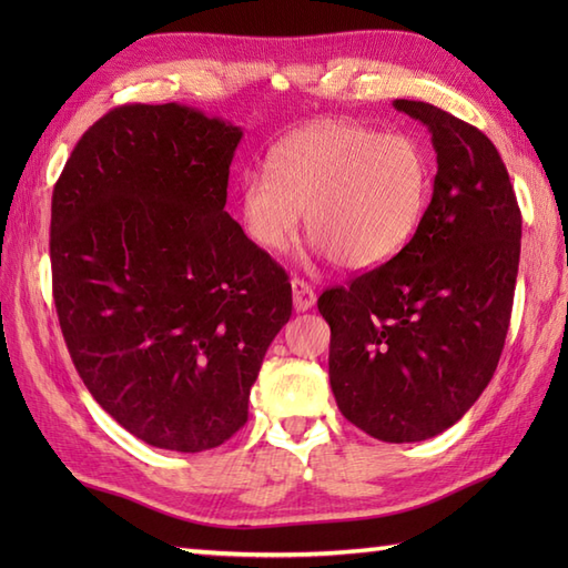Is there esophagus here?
I'll return each instance as SVG.
<instances>
[{"label":"esophagus","mask_w":568,"mask_h":568,"mask_svg":"<svg viewBox=\"0 0 568 568\" xmlns=\"http://www.w3.org/2000/svg\"><path fill=\"white\" fill-rule=\"evenodd\" d=\"M291 285H293V305H295L297 312H307V310L315 307L317 295H315V291H312V287L305 281H300V277H293Z\"/></svg>","instance_id":"esophagus-1"}]
</instances>
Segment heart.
Returning <instances> with one entry per match:
<instances>
[{"label": "heart", "instance_id": "b5f03b06", "mask_svg": "<svg viewBox=\"0 0 568 568\" xmlns=\"http://www.w3.org/2000/svg\"><path fill=\"white\" fill-rule=\"evenodd\" d=\"M432 195L427 146L413 134L322 119L283 136L268 171L241 178L239 212L253 244L281 253L305 229L315 251L346 271H371L400 253Z\"/></svg>", "mask_w": 568, "mask_h": 568}]
</instances>
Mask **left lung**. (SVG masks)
Instances as JSON below:
<instances>
[{
	"label": "left lung",
	"instance_id": "1",
	"mask_svg": "<svg viewBox=\"0 0 568 568\" xmlns=\"http://www.w3.org/2000/svg\"><path fill=\"white\" fill-rule=\"evenodd\" d=\"M437 153L432 202L388 263L332 287L329 383L342 415L390 444L437 437L486 390L503 354L523 216L490 139L439 106L395 100Z\"/></svg>",
	"mask_w": 568,
	"mask_h": 568
}]
</instances>
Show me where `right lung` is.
I'll use <instances>...</instances> for the list:
<instances>
[{"label": "right lung", "instance_id": "right-lung-1", "mask_svg": "<svg viewBox=\"0 0 568 568\" xmlns=\"http://www.w3.org/2000/svg\"><path fill=\"white\" fill-rule=\"evenodd\" d=\"M244 131L187 104H124L53 187V297L94 400L141 442L197 454L248 419L293 315L285 271L224 212Z\"/></svg>", "mask_w": 568, "mask_h": 568}]
</instances>
